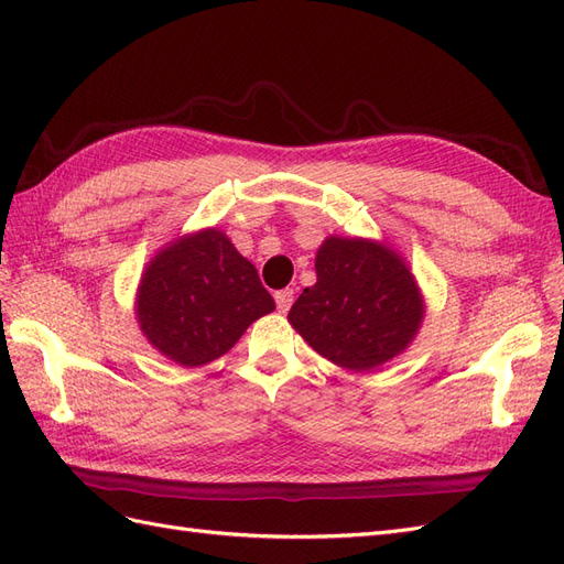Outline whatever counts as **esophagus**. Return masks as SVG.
<instances>
[{
	"mask_svg": "<svg viewBox=\"0 0 564 564\" xmlns=\"http://www.w3.org/2000/svg\"><path fill=\"white\" fill-rule=\"evenodd\" d=\"M292 301H294L292 289H282V292L275 294V303H278V311L280 313H286L289 308H292Z\"/></svg>",
	"mask_w": 564,
	"mask_h": 564,
	"instance_id": "34e87169",
	"label": "esophagus"
}]
</instances>
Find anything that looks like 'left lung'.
Listing matches in <instances>:
<instances>
[{
    "label": "left lung",
    "instance_id": "8db88e82",
    "mask_svg": "<svg viewBox=\"0 0 564 564\" xmlns=\"http://www.w3.org/2000/svg\"><path fill=\"white\" fill-rule=\"evenodd\" d=\"M315 275L286 319L322 357L371 371L412 346L425 301L412 268L386 240L329 235L315 253Z\"/></svg>",
    "mask_w": 564,
    "mask_h": 564
}]
</instances>
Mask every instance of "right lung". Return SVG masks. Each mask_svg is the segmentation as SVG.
<instances>
[{"instance_id":"right-lung-1","label":"right lung","mask_w":564,"mask_h":564,"mask_svg":"<svg viewBox=\"0 0 564 564\" xmlns=\"http://www.w3.org/2000/svg\"><path fill=\"white\" fill-rule=\"evenodd\" d=\"M133 311L152 348L195 369L226 355L251 322L275 311V301L224 230L202 228L152 256Z\"/></svg>"}]
</instances>
